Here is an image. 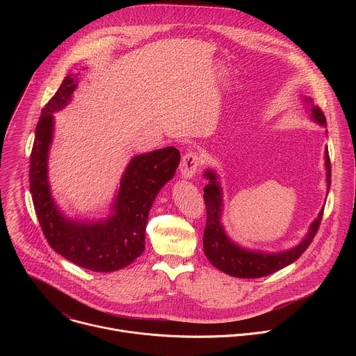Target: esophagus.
<instances>
[{
  "mask_svg": "<svg viewBox=\"0 0 356 356\" xmlns=\"http://www.w3.org/2000/svg\"><path fill=\"white\" fill-rule=\"evenodd\" d=\"M200 166V156L195 152H187L180 162V175L183 179H193Z\"/></svg>",
  "mask_w": 356,
  "mask_h": 356,
  "instance_id": "34e87169",
  "label": "esophagus"
}]
</instances>
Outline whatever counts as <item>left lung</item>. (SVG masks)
<instances>
[{
    "label": "left lung",
    "instance_id": "1",
    "mask_svg": "<svg viewBox=\"0 0 356 356\" xmlns=\"http://www.w3.org/2000/svg\"><path fill=\"white\" fill-rule=\"evenodd\" d=\"M307 110L310 111V118L321 127H327L325 117L323 111L314 106L310 97L304 98ZM325 159V181H327V194L330 191L331 184V163L328 156V149H325L324 154ZM204 177L209 180V184L204 187V201L207 209V222L204 229V236H202V248L207 259L216 266L218 270L239 279H257L272 275L294 261H297L304 250L309 248L313 238L316 236L324 207L318 213L317 218L310 224V228L296 246L282 250V252H264L259 249H249L241 246L235 241H232L222 222V209H224V200H222V188L221 183L218 181V175L216 170L207 169L204 172Z\"/></svg>",
    "mask_w": 356,
    "mask_h": 356
}]
</instances>
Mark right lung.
Segmentation results:
<instances>
[{
	"instance_id": "1",
	"label": "right lung",
	"mask_w": 356,
	"mask_h": 356,
	"mask_svg": "<svg viewBox=\"0 0 356 356\" xmlns=\"http://www.w3.org/2000/svg\"><path fill=\"white\" fill-rule=\"evenodd\" d=\"M77 76L65 77L40 113L31 154L29 188L43 235L52 249L80 268L99 273L115 272L142 255L150 207L161 188L173 179L180 154L176 147L168 146L134 156L107 217L97 221L66 217L50 191L47 161L54 140V114L72 101L79 86Z\"/></svg>"
}]
</instances>
